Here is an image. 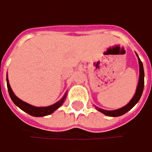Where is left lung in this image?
I'll return each instance as SVG.
<instances>
[{"label":"left lung","mask_w":152,"mask_h":152,"mask_svg":"<svg viewBox=\"0 0 152 152\" xmlns=\"http://www.w3.org/2000/svg\"><path fill=\"white\" fill-rule=\"evenodd\" d=\"M138 59H139V64H140V79H139V84L137 86V90L136 92L133 96V97L132 98V100L128 102L126 106L119 109V110H104L102 109H99L97 107H96L98 111L102 112V114L108 115V116H112V117H116V116H121L122 115L126 114V112H128L131 109H133L134 107V105L137 102L140 101L142 93H143V90H144V85H145V72H144V67H143V64L142 61H140L139 56L137 55Z\"/></svg>","instance_id":"1"}]
</instances>
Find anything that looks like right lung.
I'll return each mask as SVG.
<instances>
[{
    "label": "right lung",
    "instance_id": "obj_1",
    "mask_svg": "<svg viewBox=\"0 0 152 152\" xmlns=\"http://www.w3.org/2000/svg\"><path fill=\"white\" fill-rule=\"evenodd\" d=\"M7 90H8V92H9V96H10L12 101L13 102V103L16 106H18L20 110L25 111L26 113L29 114L30 115L36 116V117L45 116V115H49L50 114H52L60 106H61V104L64 102L66 95V94H65L64 96L60 101L54 103L53 105H50V106H48V107H35V106H32V105H31V104H29L27 102L22 101L21 99H19L18 96H15V94L13 93V91H12L11 86L9 85V81H8L7 78Z\"/></svg>",
    "mask_w": 152,
    "mask_h": 152
}]
</instances>
